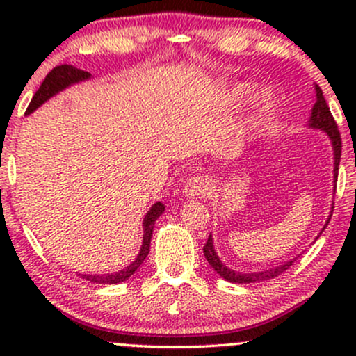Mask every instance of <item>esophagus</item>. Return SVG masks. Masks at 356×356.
<instances>
[{"mask_svg":"<svg viewBox=\"0 0 356 356\" xmlns=\"http://www.w3.org/2000/svg\"><path fill=\"white\" fill-rule=\"evenodd\" d=\"M211 191L209 179L204 177V175H195V177H191L189 181L184 184V194L187 197H206V195H209Z\"/></svg>","mask_w":356,"mask_h":356,"instance_id":"esophagus-1","label":"esophagus"}]
</instances>
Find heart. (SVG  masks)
Returning a JSON list of instances; mask_svg holds the SVG:
<instances>
[{
  "mask_svg": "<svg viewBox=\"0 0 356 356\" xmlns=\"http://www.w3.org/2000/svg\"><path fill=\"white\" fill-rule=\"evenodd\" d=\"M273 102H275L273 93H264V95L261 97L259 104H257V113H259V115H264V113L269 112V108L273 107Z\"/></svg>",
  "mask_w": 356,
  "mask_h": 356,
  "instance_id": "1",
  "label": "heart"
}]
</instances>
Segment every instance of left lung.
<instances>
[{
    "label": "left lung",
    "instance_id": "obj_1",
    "mask_svg": "<svg viewBox=\"0 0 356 356\" xmlns=\"http://www.w3.org/2000/svg\"><path fill=\"white\" fill-rule=\"evenodd\" d=\"M309 127L313 129H321L328 134L330 140L333 144V150H334V181L338 179V165H340V157H341V137H340V130H338L337 122L330 112L328 104H326L325 97H323L321 88L316 85V104L312 110V117H309ZM332 218V216H330ZM204 256H206L207 263L211 264L214 271H218V275L220 277H224L229 283H259V281L264 280H273V277L280 276L281 273H284L286 269L293 264V261L289 263L281 264L275 269H266V271L261 273H236L232 271L222 264V261L219 259L218 252L214 251V246H212V238L209 236L207 243L204 244Z\"/></svg>",
    "mask_w": 356,
    "mask_h": 356
}]
</instances>
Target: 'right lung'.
<instances>
[{
	"instance_id": "1",
	"label": "right lung",
	"mask_w": 356,
	"mask_h": 356,
	"mask_svg": "<svg viewBox=\"0 0 356 356\" xmlns=\"http://www.w3.org/2000/svg\"><path fill=\"white\" fill-rule=\"evenodd\" d=\"M88 76H90L88 72L80 70V68L72 67V65H58V67L53 68V70L44 76L43 83L40 85L38 90H36L33 99H31L30 105H28L26 113L33 112V110L38 108L43 102H47L50 97L55 95V93H58L60 90L67 88L68 85L76 83V81L87 80ZM162 212H164V204L162 202H155L154 206L150 207V211L147 212L144 219V244H142L137 259L134 261L130 266H127L125 269H122V271L118 273H113V275H83L81 277L90 281V283H102V284H117V283H122V281L129 280V277L137 271V268L144 263L147 254H149L154 224Z\"/></svg>"
}]
</instances>
